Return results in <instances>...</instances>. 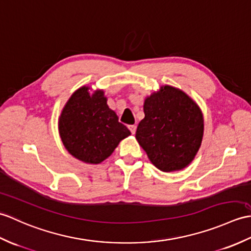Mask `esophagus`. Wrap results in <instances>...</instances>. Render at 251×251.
Masks as SVG:
<instances>
[{"label":"esophagus","mask_w":251,"mask_h":251,"mask_svg":"<svg viewBox=\"0 0 251 251\" xmlns=\"http://www.w3.org/2000/svg\"><path fill=\"white\" fill-rule=\"evenodd\" d=\"M129 130L131 131L132 134H135V132H136V126H135V125L129 126Z\"/></svg>","instance_id":"34e87169"}]
</instances>
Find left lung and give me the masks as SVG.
<instances>
[{
    "label": "left lung",
    "instance_id": "8db88e82",
    "mask_svg": "<svg viewBox=\"0 0 251 251\" xmlns=\"http://www.w3.org/2000/svg\"><path fill=\"white\" fill-rule=\"evenodd\" d=\"M135 137L155 168L176 172L190 164L201 147L204 117L196 101L169 85L144 101Z\"/></svg>",
    "mask_w": 251,
    "mask_h": 251
}]
</instances>
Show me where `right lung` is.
<instances>
[{
    "label": "right lung",
    "instance_id": "obj_1",
    "mask_svg": "<svg viewBox=\"0 0 251 251\" xmlns=\"http://www.w3.org/2000/svg\"><path fill=\"white\" fill-rule=\"evenodd\" d=\"M91 91L90 87L82 86L72 94L60 114L58 129L65 149L74 158L99 164L131 132L108 107L102 89Z\"/></svg>",
    "mask_w": 251,
    "mask_h": 251
}]
</instances>
